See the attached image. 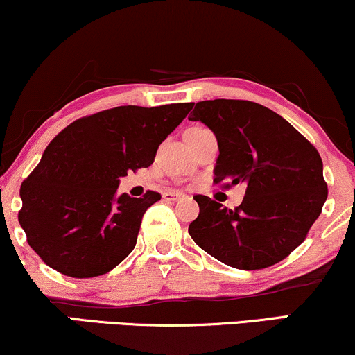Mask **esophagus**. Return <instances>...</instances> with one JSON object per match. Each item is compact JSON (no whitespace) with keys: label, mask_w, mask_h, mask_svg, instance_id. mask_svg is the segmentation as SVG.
<instances>
[{"label":"esophagus","mask_w":355,"mask_h":355,"mask_svg":"<svg viewBox=\"0 0 355 355\" xmlns=\"http://www.w3.org/2000/svg\"><path fill=\"white\" fill-rule=\"evenodd\" d=\"M164 200H168V202H177V200H182L183 195L182 191H175V190H168V191H164Z\"/></svg>","instance_id":"34e87169"}]
</instances>
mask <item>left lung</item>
Instances as JSON below:
<instances>
[{"instance_id":"1","label":"left lung","mask_w":355,"mask_h":355,"mask_svg":"<svg viewBox=\"0 0 355 355\" xmlns=\"http://www.w3.org/2000/svg\"><path fill=\"white\" fill-rule=\"evenodd\" d=\"M190 121L218 139L216 185L245 183L234 210L196 195L200 215L189 226L196 245L238 270H263L283 261L306 240L327 198L315 147L279 114L251 101L196 102Z\"/></svg>"}]
</instances>
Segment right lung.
Instances as JSON below:
<instances>
[{
	"label": "right lung",
	"instance_id": "1",
	"mask_svg": "<svg viewBox=\"0 0 355 355\" xmlns=\"http://www.w3.org/2000/svg\"><path fill=\"white\" fill-rule=\"evenodd\" d=\"M191 107L121 105L80 117L51 140L19 190V225L42 261L83 279L105 275L130 254L144 213L162 196H117L119 178L152 165Z\"/></svg>",
	"mask_w": 355,
	"mask_h": 355
}]
</instances>
